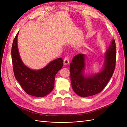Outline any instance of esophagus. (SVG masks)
<instances>
[{"instance_id":"obj_1","label":"esophagus","mask_w":127,"mask_h":127,"mask_svg":"<svg viewBox=\"0 0 127 127\" xmlns=\"http://www.w3.org/2000/svg\"><path fill=\"white\" fill-rule=\"evenodd\" d=\"M69 58L68 57H66L64 58V64H68L69 63Z\"/></svg>"}]
</instances>
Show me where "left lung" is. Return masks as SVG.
<instances>
[{"mask_svg": "<svg viewBox=\"0 0 127 127\" xmlns=\"http://www.w3.org/2000/svg\"><path fill=\"white\" fill-rule=\"evenodd\" d=\"M85 57L83 54L77 55L70 64L72 88L75 93L81 97L91 96L100 93L112 77L116 63V42L113 40L106 51L104 66L98 74L91 76H84Z\"/></svg>", "mask_w": 127, "mask_h": 127, "instance_id": "left-lung-1", "label": "left lung"}]
</instances>
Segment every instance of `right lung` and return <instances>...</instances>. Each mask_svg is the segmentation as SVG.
<instances>
[{
  "label": "right lung",
  "mask_w": 127,
  "mask_h": 127,
  "mask_svg": "<svg viewBox=\"0 0 127 127\" xmlns=\"http://www.w3.org/2000/svg\"><path fill=\"white\" fill-rule=\"evenodd\" d=\"M18 32L11 47L14 74L15 78L26 93L36 97H44L53 90L56 75L63 67V60L59 58L40 70H34L23 63L17 47Z\"/></svg>",
  "instance_id": "add662e5"
}]
</instances>
